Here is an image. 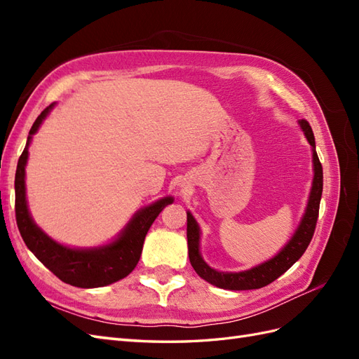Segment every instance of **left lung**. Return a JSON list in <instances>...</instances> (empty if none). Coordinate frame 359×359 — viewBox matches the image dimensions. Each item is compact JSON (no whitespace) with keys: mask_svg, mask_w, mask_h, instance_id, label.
Masks as SVG:
<instances>
[{"mask_svg":"<svg viewBox=\"0 0 359 359\" xmlns=\"http://www.w3.org/2000/svg\"><path fill=\"white\" fill-rule=\"evenodd\" d=\"M301 128L306 133L310 145L313 147V166H314V178H313V187L310 193V199L306 214H304L301 224L295 235L287 245L281 250V252L273 257L268 262L259 265L253 269L243 271V273H220L210 268L203 262L199 253V227L198 223L194 222L193 215L187 212V243H189V257L190 264L194 271L208 283L227 289V290H250V289H260L268 286L277 280L281 274L297 262V260L306 252L311 238L316 229L318 217H319V205L322 198V189H323V172H322V163L319 161L316 153V144H314V135L313 130L306 119L299 121Z\"/></svg>","mask_w":359,"mask_h":359,"instance_id":"8db88e82","label":"left lung"}]
</instances>
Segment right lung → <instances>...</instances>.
Here are the masks:
<instances>
[{
  "instance_id": "1",
  "label": "right lung",
  "mask_w": 359,
  "mask_h": 359,
  "mask_svg": "<svg viewBox=\"0 0 359 359\" xmlns=\"http://www.w3.org/2000/svg\"><path fill=\"white\" fill-rule=\"evenodd\" d=\"M52 106L53 103L49 104L32 124L25 149L18 161L15 177V212L18 229L34 256L64 283L85 289L107 286L127 277L135 269L140 253H142L148 229L163 208L172 203L173 199L163 198L139 211L118 240L109 245L93 250H76L50 240L29 217L25 199V165L31 137L37 132Z\"/></svg>"
}]
</instances>
